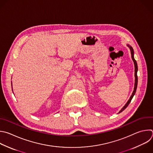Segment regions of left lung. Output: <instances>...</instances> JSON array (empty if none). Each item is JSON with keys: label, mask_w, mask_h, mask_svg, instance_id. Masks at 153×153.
<instances>
[{"label": "left lung", "mask_w": 153, "mask_h": 153, "mask_svg": "<svg viewBox=\"0 0 153 153\" xmlns=\"http://www.w3.org/2000/svg\"><path fill=\"white\" fill-rule=\"evenodd\" d=\"M127 45L129 47L130 50V52H131V58H132V60L134 62V77H135V80H134V90L133 91V93L131 94V95L130 96L129 100H128L127 102L126 103V104L124 105V106L121 109V111L119 112V113H121V112H123L129 105V103H130L131 100H132L133 96L134 95L135 93H136V89H137V62L136 61V60L134 59V51H133V49L132 48L131 46H130L129 44H127Z\"/></svg>", "instance_id": "8db88e82"}]
</instances>
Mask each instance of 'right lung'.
I'll list each match as a JSON object with an SVG mask.
<instances>
[{"mask_svg":"<svg viewBox=\"0 0 153 153\" xmlns=\"http://www.w3.org/2000/svg\"><path fill=\"white\" fill-rule=\"evenodd\" d=\"M12 89H13V86H12Z\"/></svg>","mask_w":153,"mask_h":153,"instance_id":"1","label":"right lung"}]
</instances>
